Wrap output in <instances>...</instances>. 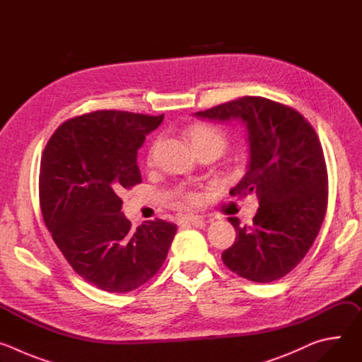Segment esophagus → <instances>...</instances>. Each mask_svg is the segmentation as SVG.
<instances>
[{"label": "esophagus", "instance_id": "34e87169", "mask_svg": "<svg viewBox=\"0 0 362 362\" xmlns=\"http://www.w3.org/2000/svg\"><path fill=\"white\" fill-rule=\"evenodd\" d=\"M183 222H189L192 225H199V223H203V216L202 215H185L182 218Z\"/></svg>", "mask_w": 362, "mask_h": 362}]
</instances>
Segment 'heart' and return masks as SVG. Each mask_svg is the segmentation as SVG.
<instances>
[{
    "label": "heart",
    "instance_id": "obj_1",
    "mask_svg": "<svg viewBox=\"0 0 362 362\" xmlns=\"http://www.w3.org/2000/svg\"><path fill=\"white\" fill-rule=\"evenodd\" d=\"M189 136H190L192 144L194 147L212 144V146H218L223 150V147L226 146V133L222 129H219L216 126H212V124H208V123H199V124L192 126L190 130H189ZM156 148H158V143H154L150 147L148 154H147L148 162L153 160L154 153H156ZM183 197L192 204H196V203L200 202V196L196 192H185Z\"/></svg>",
    "mask_w": 362,
    "mask_h": 362
}]
</instances>
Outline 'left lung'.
I'll list each match as a JSON object with an SVG mask.
<instances>
[{
  "label": "left lung",
  "mask_w": 362,
  "mask_h": 362,
  "mask_svg": "<svg viewBox=\"0 0 362 362\" xmlns=\"http://www.w3.org/2000/svg\"><path fill=\"white\" fill-rule=\"evenodd\" d=\"M211 120L239 119L247 127L250 159L230 196L259 199L252 225L236 230L222 253L239 276L268 284L289 274L313 246L328 204V173L317 132L299 112L282 103L245 95L194 113Z\"/></svg>",
  "instance_id": "left-lung-1"
}]
</instances>
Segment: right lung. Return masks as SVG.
<instances>
[{
	"label": "right lung",
	"instance_id": "right-lung-1",
	"mask_svg": "<svg viewBox=\"0 0 362 362\" xmlns=\"http://www.w3.org/2000/svg\"><path fill=\"white\" fill-rule=\"evenodd\" d=\"M163 117L87 113L60 124L42 151L38 190L45 226L70 267L98 289L130 292L166 261L177 226L154 219L133 230L119 196L141 183L137 150Z\"/></svg>",
	"mask_w": 362,
	"mask_h": 362
}]
</instances>
